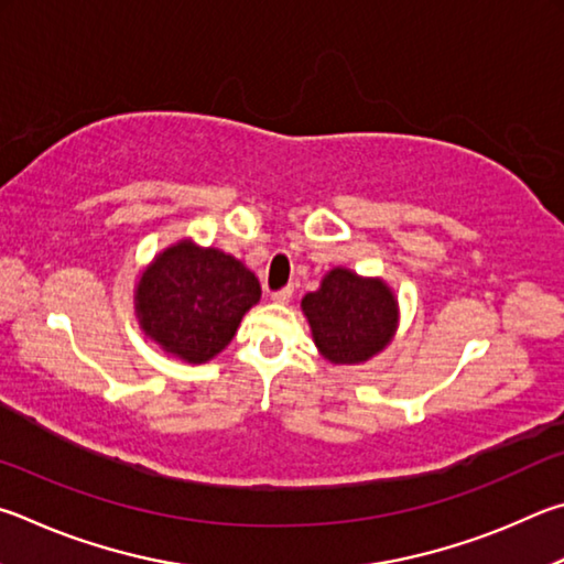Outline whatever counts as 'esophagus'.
Wrapping results in <instances>:
<instances>
[{
	"instance_id": "34e87169",
	"label": "esophagus",
	"mask_w": 564,
	"mask_h": 564,
	"mask_svg": "<svg viewBox=\"0 0 564 564\" xmlns=\"http://www.w3.org/2000/svg\"><path fill=\"white\" fill-rule=\"evenodd\" d=\"M290 300H292V288H282V290L272 292V302L274 304H288Z\"/></svg>"
}]
</instances>
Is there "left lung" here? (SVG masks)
Returning <instances> with one entry per match:
<instances>
[{
	"mask_svg": "<svg viewBox=\"0 0 564 564\" xmlns=\"http://www.w3.org/2000/svg\"><path fill=\"white\" fill-rule=\"evenodd\" d=\"M302 312L324 359L361 364L387 349L399 327V302L379 276L334 267L319 290L304 294Z\"/></svg>",
	"mask_w": 564,
	"mask_h": 564,
	"instance_id": "obj_1",
	"label": "left lung"
}]
</instances>
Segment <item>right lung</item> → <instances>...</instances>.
Returning a JSON list of instances; mask_svg holds the SVG:
<instances>
[{
  "label": "right lung",
  "mask_w": 564,
  "mask_h": 564,
  "mask_svg": "<svg viewBox=\"0 0 564 564\" xmlns=\"http://www.w3.org/2000/svg\"><path fill=\"white\" fill-rule=\"evenodd\" d=\"M260 294L254 272L232 254L181 240L145 267L135 284V314L163 351L205 364L232 341Z\"/></svg>",
  "instance_id": "add662e5"
}]
</instances>
